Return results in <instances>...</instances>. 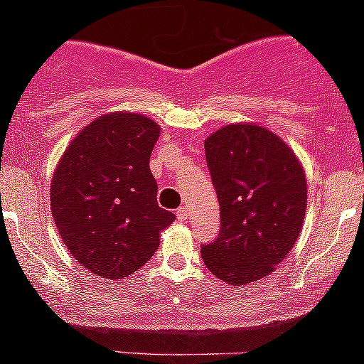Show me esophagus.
Masks as SVG:
<instances>
[{"mask_svg": "<svg viewBox=\"0 0 364 364\" xmlns=\"http://www.w3.org/2000/svg\"><path fill=\"white\" fill-rule=\"evenodd\" d=\"M176 216H178V220H181V222H185V220L188 218V209H186L185 205H181V208L176 209Z\"/></svg>", "mask_w": 364, "mask_h": 364, "instance_id": "34e87169", "label": "esophagus"}]
</instances>
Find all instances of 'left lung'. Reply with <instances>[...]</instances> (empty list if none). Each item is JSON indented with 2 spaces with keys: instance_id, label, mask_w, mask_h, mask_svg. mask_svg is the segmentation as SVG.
<instances>
[{
  "instance_id": "1",
  "label": "left lung",
  "mask_w": 364,
  "mask_h": 364,
  "mask_svg": "<svg viewBox=\"0 0 364 364\" xmlns=\"http://www.w3.org/2000/svg\"><path fill=\"white\" fill-rule=\"evenodd\" d=\"M220 204V232L203 260L220 280L245 285L273 273L306 213V178L294 151L257 124H227L204 142Z\"/></svg>"
}]
</instances>
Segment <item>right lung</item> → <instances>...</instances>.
Returning <instances> with one entry per match:
<instances>
[{
  "label": "right lung",
  "instance_id": "add662e5",
  "mask_svg": "<svg viewBox=\"0 0 364 364\" xmlns=\"http://www.w3.org/2000/svg\"><path fill=\"white\" fill-rule=\"evenodd\" d=\"M159 134V124L141 114H107L77 134L58 164L53 218L73 259L98 277L135 273L176 220L159 205L149 171Z\"/></svg>",
  "mask_w": 364,
  "mask_h": 364
}]
</instances>
